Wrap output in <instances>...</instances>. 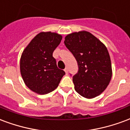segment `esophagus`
Wrapping results in <instances>:
<instances>
[{"label":"esophagus","instance_id":"obj_1","mask_svg":"<svg viewBox=\"0 0 130 130\" xmlns=\"http://www.w3.org/2000/svg\"><path fill=\"white\" fill-rule=\"evenodd\" d=\"M64 71H65L66 74H68V68H65V70H64Z\"/></svg>","mask_w":130,"mask_h":130}]
</instances>
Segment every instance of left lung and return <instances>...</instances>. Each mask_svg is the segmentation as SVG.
Instances as JSON below:
<instances>
[{"instance_id":"obj_1","label":"left lung","mask_w":130,"mask_h":130,"mask_svg":"<svg viewBox=\"0 0 130 130\" xmlns=\"http://www.w3.org/2000/svg\"><path fill=\"white\" fill-rule=\"evenodd\" d=\"M64 43L78 63V71L73 76L76 92L87 99L101 94L109 85L112 74L106 47L85 31L68 34Z\"/></svg>"}]
</instances>
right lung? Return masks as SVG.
<instances>
[{
	"instance_id": "1",
	"label": "right lung",
	"mask_w": 130,
	"mask_h": 130,
	"mask_svg": "<svg viewBox=\"0 0 130 130\" xmlns=\"http://www.w3.org/2000/svg\"><path fill=\"white\" fill-rule=\"evenodd\" d=\"M62 36L56 33L41 32L31 40L22 54L21 74L25 85L33 92L46 94L58 87L65 74L58 68L53 52Z\"/></svg>"
}]
</instances>
